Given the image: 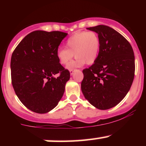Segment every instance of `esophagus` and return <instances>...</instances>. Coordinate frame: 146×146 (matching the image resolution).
<instances>
[{"label": "esophagus", "instance_id": "esophagus-1", "mask_svg": "<svg viewBox=\"0 0 146 146\" xmlns=\"http://www.w3.org/2000/svg\"><path fill=\"white\" fill-rule=\"evenodd\" d=\"M73 72H74V70H73V69L70 70V74H71V75L73 74Z\"/></svg>", "mask_w": 146, "mask_h": 146}]
</instances>
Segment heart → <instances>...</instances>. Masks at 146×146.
Segmentation results:
<instances>
[{"label":"heart","instance_id":"obj_1","mask_svg":"<svg viewBox=\"0 0 146 146\" xmlns=\"http://www.w3.org/2000/svg\"><path fill=\"white\" fill-rule=\"evenodd\" d=\"M100 44V38L95 31H78L66 41V48H59L57 50L56 56L61 64L66 65L75 54L76 59L68 64V70L81 67L86 63L93 64L98 58Z\"/></svg>","mask_w":146,"mask_h":146}]
</instances>
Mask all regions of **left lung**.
I'll return each instance as SVG.
<instances>
[{"instance_id": "obj_1", "label": "left lung", "mask_w": 146, "mask_h": 146, "mask_svg": "<svg viewBox=\"0 0 146 146\" xmlns=\"http://www.w3.org/2000/svg\"><path fill=\"white\" fill-rule=\"evenodd\" d=\"M86 29L98 33L101 44L96 62L83 70L82 91L95 108L110 109L125 98L132 86L135 71L133 49L124 37L110 27Z\"/></svg>"}]
</instances>
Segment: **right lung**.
<instances>
[{"label": "right lung", "mask_w": 146, "mask_h": 146, "mask_svg": "<svg viewBox=\"0 0 146 146\" xmlns=\"http://www.w3.org/2000/svg\"><path fill=\"white\" fill-rule=\"evenodd\" d=\"M66 36L61 31H33L13 52L12 86L20 101L34 113L51 111L62 98L70 73L60 64L56 51Z\"/></svg>", "instance_id": "obj_1"}]
</instances>
